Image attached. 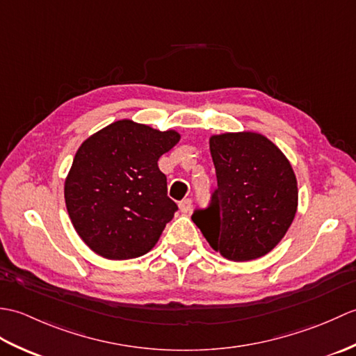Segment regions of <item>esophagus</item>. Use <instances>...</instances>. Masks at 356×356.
I'll return each instance as SVG.
<instances>
[{"label": "esophagus", "instance_id": "34e87169", "mask_svg": "<svg viewBox=\"0 0 356 356\" xmlns=\"http://www.w3.org/2000/svg\"><path fill=\"white\" fill-rule=\"evenodd\" d=\"M191 207H193V200L191 199H184L182 202H179V209L182 211L184 214H186V213H190V209H191Z\"/></svg>", "mask_w": 356, "mask_h": 356}]
</instances>
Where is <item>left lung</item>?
<instances>
[{
  "mask_svg": "<svg viewBox=\"0 0 356 356\" xmlns=\"http://www.w3.org/2000/svg\"><path fill=\"white\" fill-rule=\"evenodd\" d=\"M209 149L217 190L208 208L194 211L193 222L225 259H260L280 243L297 213L292 166L259 133L211 136Z\"/></svg>",
  "mask_w": 356,
  "mask_h": 356,
  "instance_id": "1",
  "label": "left lung"
}]
</instances>
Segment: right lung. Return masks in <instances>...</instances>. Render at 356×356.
I'll return each mask as SVG.
<instances>
[{"label": "right lung", "instance_id": "1", "mask_svg": "<svg viewBox=\"0 0 356 356\" xmlns=\"http://www.w3.org/2000/svg\"><path fill=\"white\" fill-rule=\"evenodd\" d=\"M179 139L174 130L124 119L82 142L64 197L74 229L97 255L136 259L157 243L177 211L157 161Z\"/></svg>", "mask_w": 356, "mask_h": 356}]
</instances>
